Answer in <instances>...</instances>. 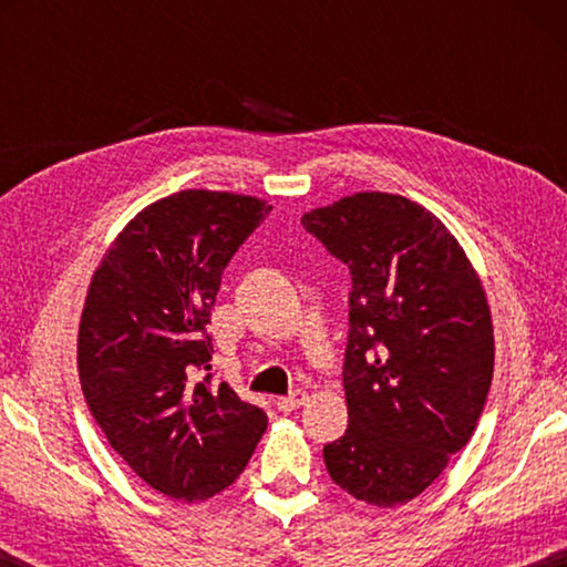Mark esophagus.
Segmentation results:
<instances>
[{
  "label": "esophagus",
  "mask_w": 567,
  "mask_h": 567,
  "mask_svg": "<svg viewBox=\"0 0 567 567\" xmlns=\"http://www.w3.org/2000/svg\"><path fill=\"white\" fill-rule=\"evenodd\" d=\"M307 402V392L305 390H295V392H290V395H285V398H277V410L280 412H292V410H297V408H302Z\"/></svg>",
  "instance_id": "34e87169"
}]
</instances>
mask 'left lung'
I'll list each match as a JSON object with an SVG mask.
<instances>
[{
	"label": "left lung",
	"instance_id": "1",
	"mask_svg": "<svg viewBox=\"0 0 567 567\" xmlns=\"http://www.w3.org/2000/svg\"><path fill=\"white\" fill-rule=\"evenodd\" d=\"M348 265V430L322 450L330 477L378 507L417 497L473 437L491 392V307L440 219L408 197L358 192L302 215Z\"/></svg>",
	"mask_w": 567,
	"mask_h": 567
}]
</instances>
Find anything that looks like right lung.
<instances>
[{
    "label": "right lung",
    "mask_w": 567,
    "mask_h": 567,
    "mask_svg": "<svg viewBox=\"0 0 567 567\" xmlns=\"http://www.w3.org/2000/svg\"><path fill=\"white\" fill-rule=\"evenodd\" d=\"M270 205L182 189L142 209L100 262L84 300L76 368L107 443L150 487L197 503L243 473L262 408L213 372L207 324L223 272Z\"/></svg>",
    "instance_id": "obj_1"
}]
</instances>
